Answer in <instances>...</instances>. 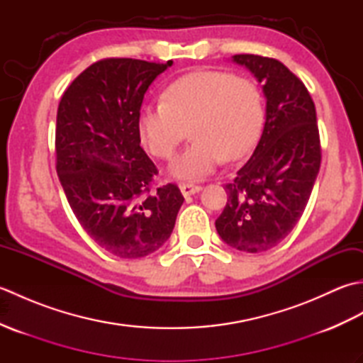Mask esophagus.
Instances as JSON below:
<instances>
[{"label": "esophagus", "instance_id": "obj_1", "mask_svg": "<svg viewBox=\"0 0 363 363\" xmlns=\"http://www.w3.org/2000/svg\"><path fill=\"white\" fill-rule=\"evenodd\" d=\"M179 189H181V191H182V195H184V196L195 195L196 191L201 190V187H199V186H195V184H190V182H187V184H181Z\"/></svg>", "mask_w": 363, "mask_h": 363}]
</instances>
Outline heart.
Masks as SVG:
<instances>
[{
	"label": "heart",
	"instance_id": "heart-1",
	"mask_svg": "<svg viewBox=\"0 0 363 363\" xmlns=\"http://www.w3.org/2000/svg\"><path fill=\"white\" fill-rule=\"evenodd\" d=\"M264 115V99L252 79L198 70L169 84L164 101L143 106L137 130L152 156L172 159L190 128L195 140L173 160L169 172L179 179H199L223 159L246 156L260 135Z\"/></svg>",
	"mask_w": 363,
	"mask_h": 363
}]
</instances>
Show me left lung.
Here are the masks:
<instances>
[{
	"label": "left lung",
	"mask_w": 363,
	"mask_h": 363,
	"mask_svg": "<svg viewBox=\"0 0 363 363\" xmlns=\"http://www.w3.org/2000/svg\"><path fill=\"white\" fill-rule=\"evenodd\" d=\"M233 59L264 82L267 115L256 150L225 186L228 203L215 228L233 248L262 252L291 233L309 203L321 164L317 112L304 82L279 60Z\"/></svg>",
	"instance_id": "8db88e82"
}]
</instances>
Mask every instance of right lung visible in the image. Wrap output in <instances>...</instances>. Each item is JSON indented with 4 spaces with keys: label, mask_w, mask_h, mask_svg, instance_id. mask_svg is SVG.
I'll return each instance as SVG.
<instances>
[{
    "label": "right lung",
    "mask_w": 363,
    "mask_h": 363,
    "mask_svg": "<svg viewBox=\"0 0 363 363\" xmlns=\"http://www.w3.org/2000/svg\"><path fill=\"white\" fill-rule=\"evenodd\" d=\"M172 65L101 59L70 84L57 107L56 169L68 204L96 245L121 259L159 250L184 203L176 184L151 191L159 172L137 130L146 90Z\"/></svg>",
    "instance_id": "1"
}]
</instances>
